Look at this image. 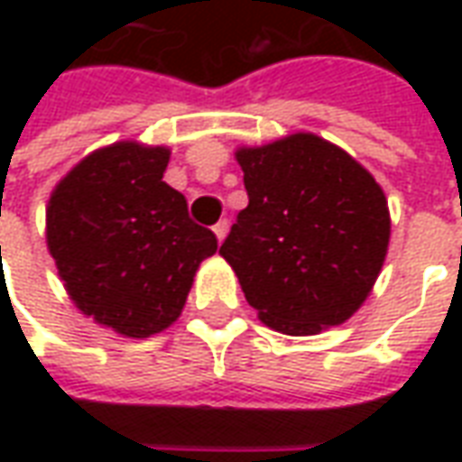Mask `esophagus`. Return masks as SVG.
I'll list each match as a JSON object with an SVG mask.
<instances>
[{
  "mask_svg": "<svg viewBox=\"0 0 462 462\" xmlns=\"http://www.w3.org/2000/svg\"><path fill=\"white\" fill-rule=\"evenodd\" d=\"M212 232H215V237H217V242H222L225 237H227V232H230V222L227 220H220L215 227H212Z\"/></svg>",
  "mask_w": 462,
  "mask_h": 462,
  "instance_id": "obj_1",
  "label": "esophagus"
}]
</instances>
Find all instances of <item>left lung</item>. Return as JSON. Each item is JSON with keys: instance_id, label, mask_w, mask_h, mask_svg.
<instances>
[{"instance_id": "1", "label": "left lung", "mask_w": 462, "mask_h": 462, "mask_svg": "<svg viewBox=\"0 0 462 462\" xmlns=\"http://www.w3.org/2000/svg\"><path fill=\"white\" fill-rule=\"evenodd\" d=\"M250 205L220 254L260 321L290 337L344 324L376 284L391 215L374 175L344 148L291 133L235 152Z\"/></svg>"}]
</instances>
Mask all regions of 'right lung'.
<instances>
[{"mask_svg":"<svg viewBox=\"0 0 462 462\" xmlns=\"http://www.w3.org/2000/svg\"><path fill=\"white\" fill-rule=\"evenodd\" d=\"M171 148L118 141L88 152L46 205V247L76 310L121 337L178 321L217 240L162 180Z\"/></svg>","mask_w":462,"mask_h":462,"instance_id":"add662e5","label":"right lung"}]
</instances>
